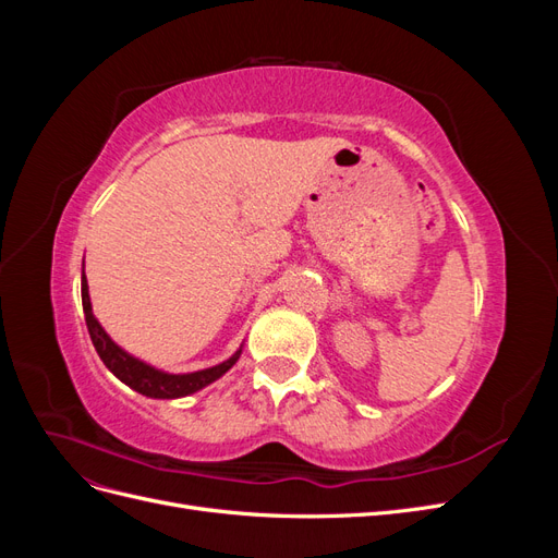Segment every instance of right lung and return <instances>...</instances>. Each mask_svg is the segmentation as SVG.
Wrapping results in <instances>:
<instances>
[{
    "mask_svg": "<svg viewBox=\"0 0 558 558\" xmlns=\"http://www.w3.org/2000/svg\"><path fill=\"white\" fill-rule=\"evenodd\" d=\"M81 300H83V314H86V326L90 332V340L95 344V351L99 353V359L111 369V373L121 379L123 384H128L134 391L146 396V398H158V400H172V398H183L191 396L199 388L209 386L211 381L221 379L228 369L238 363L242 347L232 353V356L223 363H218L214 367H205L197 369V373H185V375H170L162 373V369L148 365L140 359H134L132 353H128L125 349L118 347L111 337L107 335V330L99 326V320L93 314V305H90V295H88V279L86 272L81 275Z\"/></svg>",
    "mask_w": 558,
    "mask_h": 558,
    "instance_id": "add662e5",
    "label": "right lung"
}]
</instances>
